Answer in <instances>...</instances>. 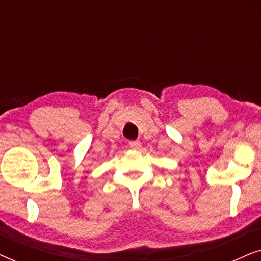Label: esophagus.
Masks as SVG:
<instances>
[{"label": "esophagus", "instance_id": "obj_1", "mask_svg": "<svg viewBox=\"0 0 261 261\" xmlns=\"http://www.w3.org/2000/svg\"><path fill=\"white\" fill-rule=\"evenodd\" d=\"M129 146H130V148H133V149H135V151H138V149L141 148V142L139 140L129 141Z\"/></svg>", "mask_w": 261, "mask_h": 261}]
</instances>
